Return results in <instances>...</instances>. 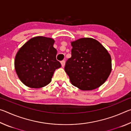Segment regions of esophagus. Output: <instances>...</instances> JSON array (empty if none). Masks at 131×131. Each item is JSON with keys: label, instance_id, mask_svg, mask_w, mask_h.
Wrapping results in <instances>:
<instances>
[{"label": "esophagus", "instance_id": "esophagus-1", "mask_svg": "<svg viewBox=\"0 0 131 131\" xmlns=\"http://www.w3.org/2000/svg\"><path fill=\"white\" fill-rule=\"evenodd\" d=\"M61 63L62 66V67H64V66H65V61H64V60L62 61L61 62Z\"/></svg>", "mask_w": 131, "mask_h": 131}]
</instances>
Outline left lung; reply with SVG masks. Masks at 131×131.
I'll use <instances>...</instances> for the list:
<instances>
[{"label": "left lung", "mask_w": 131, "mask_h": 131, "mask_svg": "<svg viewBox=\"0 0 131 131\" xmlns=\"http://www.w3.org/2000/svg\"><path fill=\"white\" fill-rule=\"evenodd\" d=\"M72 57L65 70L72 85L83 91L92 90L105 83L112 71L107 50L96 40L81 38L71 42Z\"/></svg>", "instance_id": "left-lung-1"}]
</instances>
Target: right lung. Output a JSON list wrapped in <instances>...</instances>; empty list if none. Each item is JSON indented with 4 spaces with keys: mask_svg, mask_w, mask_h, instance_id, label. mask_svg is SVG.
Listing matches in <instances>:
<instances>
[{
    "mask_svg": "<svg viewBox=\"0 0 131 131\" xmlns=\"http://www.w3.org/2000/svg\"><path fill=\"white\" fill-rule=\"evenodd\" d=\"M55 40L36 36L25 43L15 55L14 67L18 77L28 87L40 88L51 81L55 70L61 67L56 59Z\"/></svg>",
    "mask_w": 131,
    "mask_h": 131,
    "instance_id": "1",
    "label": "right lung"
}]
</instances>
